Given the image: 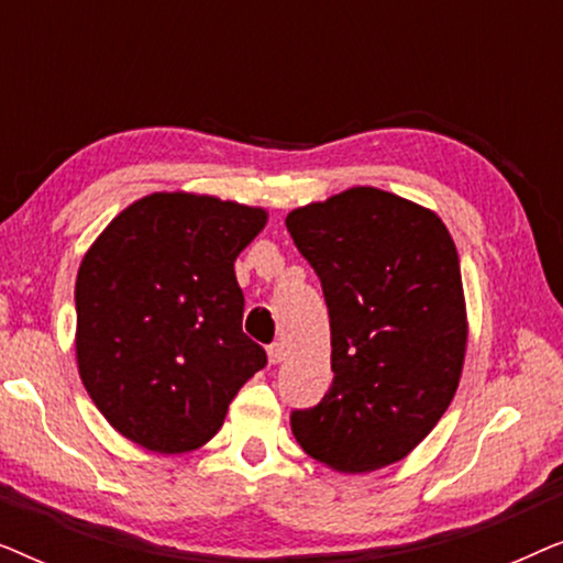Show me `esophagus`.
<instances>
[{"label": "esophagus", "mask_w": 563, "mask_h": 563, "mask_svg": "<svg viewBox=\"0 0 563 563\" xmlns=\"http://www.w3.org/2000/svg\"><path fill=\"white\" fill-rule=\"evenodd\" d=\"M268 361H272V364H282V361H284V345L282 343L268 345Z\"/></svg>", "instance_id": "1"}]
</instances>
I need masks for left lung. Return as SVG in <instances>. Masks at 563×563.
<instances>
[{"label":"left lung","instance_id":"8db88e82","mask_svg":"<svg viewBox=\"0 0 563 563\" xmlns=\"http://www.w3.org/2000/svg\"><path fill=\"white\" fill-rule=\"evenodd\" d=\"M330 314L333 384L291 412L305 453L338 472L405 459L449 410L466 353L453 238L435 212L353 187L287 214Z\"/></svg>","mask_w":563,"mask_h":563}]
</instances>
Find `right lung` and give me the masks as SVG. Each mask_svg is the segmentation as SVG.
Returning <instances> with one entry per match:
<instances>
[{
    "instance_id": "1",
    "label": "right lung",
    "mask_w": 563,
    "mask_h": 563,
    "mask_svg": "<svg viewBox=\"0 0 563 563\" xmlns=\"http://www.w3.org/2000/svg\"><path fill=\"white\" fill-rule=\"evenodd\" d=\"M266 210L156 191L122 210L76 276V361L107 422L143 449L187 453L222 428L266 366L243 333L235 258Z\"/></svg>"
}]
</instances>
